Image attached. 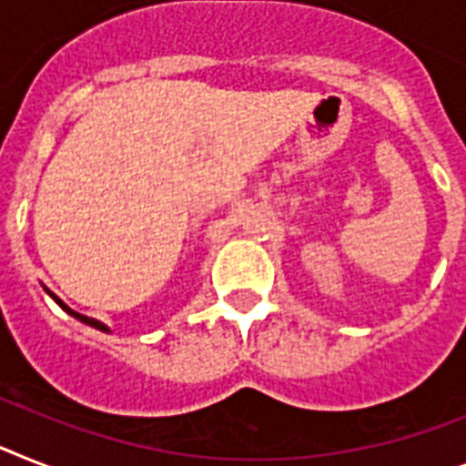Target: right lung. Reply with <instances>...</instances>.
<instances>
[{"label":"right lung","instance_id":"1","mask_svg":"<svg viewBox=\"0 0 466 466\" xmlns=\"http://www.w3.org/2000/svg\"><path fill=\"white\" fill-rule=\"evenodd\" d=\"M45 290H47V288H45ZM47 293H49V290H47ZM49 298H52L54 302H56V305L61 307V309L66 311V314H71L73 319H78V321H83V324L92 326V329H97V330H104V333H109V326L102 324V321H97V319H90V317H86V314H78V311H73L71 307H68L66 302H64V299H59V298H56V295H54V293H49Z\"/></svg>","mask_w":466,"mask_h":466}]
</instances>
